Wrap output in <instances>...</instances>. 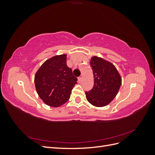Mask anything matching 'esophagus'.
I'll use <instances>...</instances> for the list:
<instances>
[{"label": "esophagus", "mask_w": 155, "mask_h": 155, "mask_svg": "<svg viewBox=\"0 0 155 155\" xmlns=\"http://www.w3.org/2000/svg\"><path fill=\"white\" fill-rule=\"evenodd\" d=\"M81 79H82V76H79V77L78 78V81H79V82H81Z\"/></svg>", "instance_id": "1"}]
</instances>
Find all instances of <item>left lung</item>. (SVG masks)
Wrapping results in <instances>:
<instances>
[{
  "instance_id": "8db88e82",
  "label": "left lung",
  "mask_w": 155,
  "mask_h": 155,
  "mask_svg": "<svg viewBox=\"0 0 155 155\" xmlns=\"http://www.w3.org/2000/svg\"><path fill=\"white\" fill-rule=\"evenodd\" d=\"M90 63L94 83L91 90L85 92L87 100L94 106H106L118 94L121 76L113 64L101 58L94 56Z\"/></svg>"
}]
</instances>
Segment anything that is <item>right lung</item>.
Returning a JSON list of instances; mask_svg holds the SVG:
<instances>
[{
  "label": "right lung",
  "mask_w": 155,
  "mask_h": 155,
  "mask_svg": "<svg viewBox=\"0 0 155 155\" xmlns=\"http://www.w3.org/2000/svg\"><path fill=\"white\" fill-rule=\"evenodd\" d=\"M78 79L67 65V55H55L46 60L37 70L35 85L37 94L44 103L57 107L70 98Z\"/></svg>",
  "instance_id": "1"
}]
</instances>
